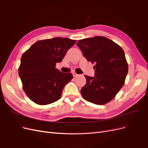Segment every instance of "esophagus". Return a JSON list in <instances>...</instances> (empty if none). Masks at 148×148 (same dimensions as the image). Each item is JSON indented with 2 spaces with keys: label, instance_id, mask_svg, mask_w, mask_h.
I'll use <instances>...</instances> for the list:
<instances>
[{
  "label": "esophagus",
  "instance_id": "1",
  "mask_svg": "<svg viewBox=\"0 0 148 148\" xmlns=\"http://www.w3.org/2000/svg\"><path fill=\"white\" fill-rule=\"evenodd\" d=\"M73 76H74V77H77V76L79 75V74H77V73H73Z\"/></svg>",
  "mask_w": 148,
  "mask_h": 148
}]
</instances>
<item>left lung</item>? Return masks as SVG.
<instances>
[{
  "label": "left lung",
  "mask_w": 148,
  "mask_h": 148,
  "mask_svg": "<svg viewBox=\"0 0 148 148\" xmlns=\"http://www.w3.org/2000/svg\"><path fill=\"white\" fill-rule=\"evenodd\" d=\"M77 45L86 60L95 64V77L85 75L86 83L81 95L87 101L104 105L115 97L125 82L128 64L123 49L101 36L80 40Z\"/></svg>",
  "instance_id": "8db88e82"
}]
</instances>
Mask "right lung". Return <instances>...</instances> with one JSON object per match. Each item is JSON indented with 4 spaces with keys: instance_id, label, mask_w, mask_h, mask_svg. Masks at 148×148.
I'll return each instance as SVG.
<instances>
[{
    "instance_id": "right-lung-1",
    "label": "right lung",
    "mask_w": 148,
    "mask_h": 148,
    "mask_svg": "<svg viewBox=\"0 0 148 148\" xmlns=\"http://www.w3.org/2000/svg\"><path fill=\"white\" fill-rule=\"evenodd\" d=\"M76 40L53 38L35 42L21 57L19 75L23 88L29 99L36 104H50L60 99L64 86L73 74L56 68Z\"/></svg>"
}]
</instances>
